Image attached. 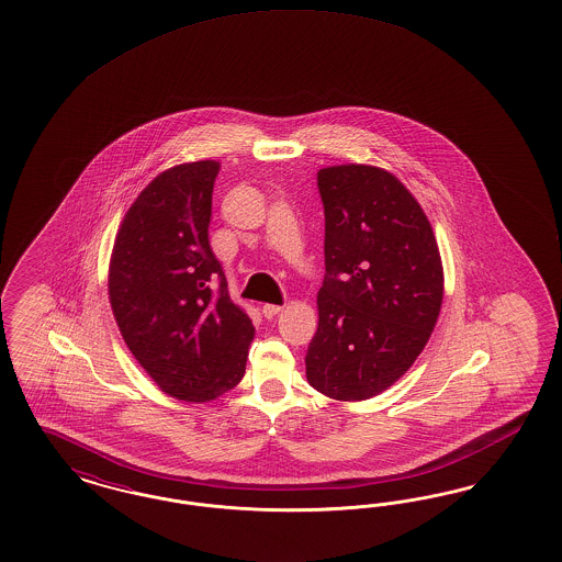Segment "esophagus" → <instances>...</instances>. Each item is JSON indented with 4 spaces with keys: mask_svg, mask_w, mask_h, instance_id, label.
I'll use <instances>...</instances> for the list:
<instances>
[{
    "mask_svg": "<svg viewBox=\"0 0 562 562\" xmlns=\"http://www.w3.org/2000/svg\"><path fill=\"white\" fill-rule=\"evenodd\" d=\"M281 311H283V306H279V304H265V306H262V314H265L267 318L277 316Z\"/></svg>",
    "mask_w": 562,
    "mask_h": 562,
    "instance_id": "34e87169",
    "label": "esophagus"
}]
</instances>
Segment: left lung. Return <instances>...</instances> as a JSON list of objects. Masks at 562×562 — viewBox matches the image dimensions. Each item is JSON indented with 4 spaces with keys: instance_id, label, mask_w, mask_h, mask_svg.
I'll return each mask as SVG.
<instances>
[{
    "instance_id": "1",
    "label": "left lung",
    "mask_w": 562,
    "mask_h": 562,
    "mask_svg": "<svg viewBox=\"0 0 562 562\" xmlns=\"http://www.w3.org/2000/svg\"><path fill=\"white\" fill-rule=\"evenodd\" d=\"M325 281L306 379L339 402L390 390L425 350L443 300V267L427 214L385 168H321Z\"/></svg>"
}]
</instances>
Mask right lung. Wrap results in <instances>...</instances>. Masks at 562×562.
Returning <instances> with one entry per match:
<instances>
[{"instance_id":"obj_1","label":"right lung","mask_w":562,"mask_h":562,"mask_svg":"<svg viewBox=\"0 0 562 562\" xmlns=\"http://www.w3.org/2000/svg\"><path fill=\"white\" fill-rule=\"evenodd\" d=\"M221 162L162 170L135 198L108 267V297L126 348L160 392L204 404L246 373L250 316L233 304L210 250L212 189ZM218 276V292L209 279Z\"/></svg>"}]
</instances>
